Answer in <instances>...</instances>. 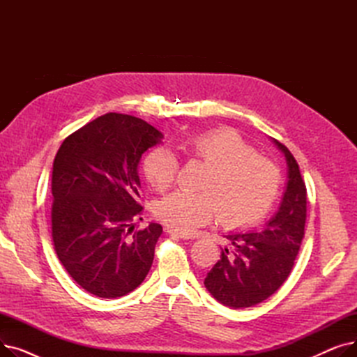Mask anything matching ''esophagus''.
Wrapping results in <instances>:
<instances>
[{"instance_id": "34e87169", "label": "esophagus", "mask_w": 357, "mask_h": 357, "mask_svg": "<svg viewBox=\"0 0 357 357\" xmlns=\"http://www.w3.org/2000/svg\"><path fill=\"white\" fill-rule=\"evenodd\" d=\"M165 231L167 233V234H171V236H175V237H179V238H183V240H186V238H191L192 236L190 234V233H185V231H179V230H175V229H165Z\"/></svg>"}]
</instances>
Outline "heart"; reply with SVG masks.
I'll list each match as a JSON object with an SVG mask.
<instances>
[{
  "label": "heart",
  "instance_id": "heart-1",
  "mask_svg": "<svg viewBox=\"0 0 357 357\" xmlns=\"http://www.w3.org/2000/svg\"><path fill=\"white\" fill-rule=\"evenodd\" d=\"M186 153L208 166L199 190L178 191L158 205V217L179 231H192L217 214L227 227L252 226L264 218L276 199L280 172L268 158L231 130H214L183 143ZM144 175L156 190L165 191L176 179L179 163L174 152L158 147L143 163Z\"/></svg>",
  "mask_w": 357,
  "mask_h": 357
}]
</instances>
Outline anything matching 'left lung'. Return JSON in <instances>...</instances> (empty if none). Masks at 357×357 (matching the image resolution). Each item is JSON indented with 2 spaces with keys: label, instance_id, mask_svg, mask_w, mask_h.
Wrapping results in <instances>:
<instances>
[{
  "label": "left lung",
  "instance_id": "1",
  "mask_svg": "<svg viewBox=\"0 0 357 357\" xmlns=\"http://www.w3.org/2000/svg\"><path fill=\"white\" fill-rule=\"evenodd\" d=\"M273 144L287 160V183L278 211L260 231L229 233V248L204 279L208 292L222 305L248 308L264 303L289 276L304 237L307 190L289 150Z\"/></svg>",
  "mask_w": 357,
  "mask_h": 357
}]
</instances>
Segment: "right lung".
<instances>
[{
	"mask_svg": "<svg viewBox=\"0 0 357 357\" xmlns=\"http://www.w3.org/2000/svg\"><path fill=\"white\" fill-rule=\"evenodd\" d=\"M163 135L146 121L108 112L68 136L53 162L52 237L61 264L86 292L119 298L153 264L162 226L133 231L143 207L139 163ZM142 220V218H140Z\"/></svg>",
	"mask_w": 357,
	"mask_h": 357,
	"instance_id": "add662e5",
	"label": "right lung"
}]
</instances>
